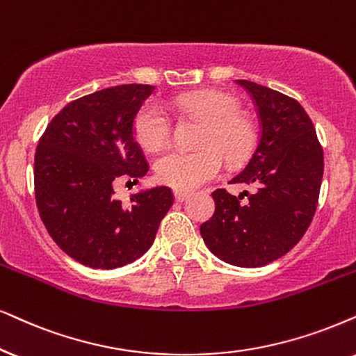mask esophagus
<instances>
[{
    "instance_id": "obj_1",
    "label": "esophagus",
    "mask_w": 356,
    "mask_h": 356,
    "mask_svg": "<svg viewBox=\"0 0 356 356\" xmlns=\"http://www.w3.org/2000/svg\"><path fill=\"white\" fill-rule=\"evenodd\" d=\"M174 197H175V202H184L186 199H188V197H191V192L179 191V188H175V191H174Z\"/></svg>"
}]
</instances>
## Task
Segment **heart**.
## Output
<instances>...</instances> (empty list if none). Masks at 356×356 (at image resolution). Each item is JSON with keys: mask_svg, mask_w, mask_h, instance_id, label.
<instances>
[{"mask_svg": "<svg viewBox=\"0 0 356 356\" xmlns=\"http://www.w3.org/2000/svg\"><path fill=\"white\" fill-rule=\"evenodd\" d=\"M174 103L184 113L205 120L200 134V145L205 147L193 151L170 147L157 156L154 169L161 182L179 191H192L217 177L223 165L222 155L228 164L236 165L253 154L258 131L253 121L240 113L236 98L204 90L179 95ZM133 129L139 146L156 151L169 141L172 123L168 111L152 100L139 108Z\"/></svg>", "mask_w": 356, "mask_h": 356, "instance_id": "obj_1", "label": "heart"}]
</instances>
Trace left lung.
Listing matches in <instances>:
<instances>
[{"instance_id": "obj_1", "label": "left lung", "mask_w": 356, "mask_h": 356, "mask_svg": "<svg viewBox=\"0 0 356 356\" xmlns=\"http://www.w3.org/2000/svg\"><path fill=\"white\" fill-rule=\"evenodd\" d=\"M258 108L261 134L248 164L230 184L254 187L246 200L217 188L215 213L202 223L207 248L225 263L259 268L298 245L312 222L323 175V151L312 120L294 98L236 80Z\"/></svg>"}]
</instances>
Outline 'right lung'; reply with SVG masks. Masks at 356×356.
<instances>
[{"label": "right lung", "instance_id": "1", "mask_svg": "<svg viewBox=\"0 0 356 356\" xmlns=\"http://www.w3.org/2000/svg\"><path fill=\"white\" fill-rule=\"evenodd\" d=\"M152 85H118L70 102L54 116L34 157L35 204L58 248L95 269L141 258L174 204L169 187L131 195L124 207L113 184H134L149 165L134 141L133 123Z\"/></svg>", "mask_w": 356, "mask_h": 356}]
</instances>
